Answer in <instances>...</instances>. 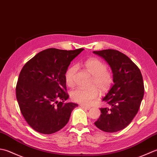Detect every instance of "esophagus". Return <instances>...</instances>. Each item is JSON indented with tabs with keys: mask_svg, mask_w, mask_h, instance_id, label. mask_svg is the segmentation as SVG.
<instances>
[{
	"mask_svg": "<svg viewBox=\"0 0 157 157\" xmlns=\"http://www.w3.org/2000/svg\"><path fill=\"white\" fill-rule=\"evenodd\" d=\"M80 106H81V107L82 108H84V109H86V110L91 109V107L87 106V105H84V104H81V105H80Z\"/></svg>",
	"mask_w": 157,
	"mask_h": 157,
	"instance_id": "esophagus-1",
	"label": "esophagus"
}]
</instances>
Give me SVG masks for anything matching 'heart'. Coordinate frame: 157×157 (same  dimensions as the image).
I'll use <instances>...</instances> for the list:
<instances>
[{"instance_id":"heart-1","label":"heart","mask_w":157,"mask_h":157,"mask_svg":"<svg viewBox=\"0 0 157 157\" xmlns=\"http://www.w3.org/2000/svg\"><path fill=\"white\" fill-rule=\"evenodd\" d=\"M85 68L93 76L91 85H95L89 89L78 87L73 90L70 96L72 100L85 105H89L100 95V90L104 93L108 91L112 87L114 83V78L112 72L106 70L105 63L98 58H90L84 63ZM78 67L72 65L67 69L65 73L66 84L70 87L75 85V77Z\"/></svg>"}]
</instances>
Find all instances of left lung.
Returning <instances> with one entry per match:
<instances>
[{
    "mask_svg": "<svg viewBox=\"0 0 157 157\" xmlns=\"http://www.w3.org/2000/svg\"><path fill=\"white\" fill-rule=\"evenodd\" d=\"M110 66L114 85L103 98L111 108H100L101 115L94 124L105 132L123 129L137 114L144 94L142 73L126 55L117 50L94 51Z\"/></svg>",
    "mask_w": 157,
    "mask_h": 157,
    "instance_id": "1",
    "label": "left lung"
}]
</instances>
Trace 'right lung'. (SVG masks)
<instances>
[{"label":"right lung","instance_id":"add662e5","mask_svg":"<svg viewBox=\"0 0 157 157\" xmlns=\"http://www.w3.org/2000/svg\"><path fill=\"white\" fill-rule=\"evenodd\" d=\"M83 50L47 49L37 53L22 68L16 85V98L25 120L36 132L43 134L58 132L78 106L72 102L64 103L69 98L65 73L70 62Z\"/></svg>","mask_w":157,"mask_h":157}]
</instances>
